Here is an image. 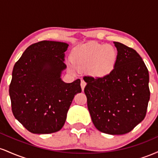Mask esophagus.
I'll use <instances>...</instances> for the list:
<instances>
[{
	"label": "esophagus",
	"mask_w": 158,
	"mask_h": 158,
	"mask_svg": "<svg viewBox=\"0 0 158 158\" xmlns=\"http://www.w3.org/2000/svg\"><path fill=\"white\" fill-rule=\"evenodd\" d=\"M81 89H82V90H84V88H85V85H86V82H85V81H84V80H81Z\"/></svg>",
	"instance_id": "1"
}]
</instances>
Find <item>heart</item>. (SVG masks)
Returning <instances> with one entry per match:
<instances>
[{
    "mask_svg": "<svg viewBox=\"0 0 158 158\" xmlns=\"http://www.w3.org/2000/svg\"><path fill=\"white\" fill-rule=\"evenodd\" d=\"M70 71L88 70L94 77H104L113 70L117 60V51L111 44L90 42L77 47L72 51Z\"/></svg>",
    "mask_w": 158,
    "mask_h": 158,
    "instance_id": "b5f03b06",
    "label": "heart"
}]
</instances>
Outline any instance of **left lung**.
Listing matches in <instances>:
<instances>
[{"instance_id": "8db88e82", "label": "left lung", "mask_w": 158, "mask_h": 158, "mask_svg": "<svg viewBox=\"0 0 158 158\" xmlns=\"http://www.w3.org/2000/svg\"><path fill=\"white\" fill-rule=\"evenodd\" d=\"M117 60L104 77H84V91L92 122L99 131L119 135L130 132L146 117L150 99L149 75L133 48L114 42Z\"/></svg>"}]
</instances>
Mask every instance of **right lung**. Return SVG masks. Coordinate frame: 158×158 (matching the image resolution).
Listing matches in <instances>:
<instances>
[{
    "instance_id": "right-lung-1",
    "label": "right lung",
    "mask_w": 158,
    "mask_h": 158,
    "mask_svg": "<svg viewBox=\"0 0 158 158\" xmlns=\"http://www.w3.org/2000/svg\"><path fill=\"white\" fill-rule=\"evenodd\" d=\"M64 42L41 41L29 46L14 65L10 85L14 117L33 134L61 129L74 96L81 91L80 79L65 83Z\"/></svg>"
}]
</instances>
